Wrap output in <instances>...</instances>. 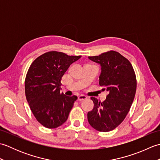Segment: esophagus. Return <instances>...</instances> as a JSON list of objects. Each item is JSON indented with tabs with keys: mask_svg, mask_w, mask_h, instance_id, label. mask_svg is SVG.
I'll return each mask as SVG.
<instances>
[{
	"mask_svg": "<svg viewBox=\"0 0 160 160\" xmlns=\"http://www.w3.org/2000/svg\"><path fill=\"white\" fill-rule=\"evenodd\" d=\"M87 98V97L86 96H84V95H80V96H78V100L79 101L84 100H86Z\"/></svg>",
	"mask_w": 160,
	"mask_h": 160,
	"instance_id": "esophagus-1",
	"label": "esophagus"
}]
</instances>
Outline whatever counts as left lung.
<instances>
[{
    "label": "left lung",
    "instance_id": "1",
    "mask_svg": "<svg viewBox=\"0 0 160 160\" xmlns=\"http://www.w3.org/2000/svg\"><path fill=\"white\" fill-rule=\"evenodd\" d=\"M89 58L100 64L99 84L108 94L102 102L91 98L94 106L88 112V122L98 131H111L123 122L130 110L136 92L135 73L129 60L115 51Z\"/></svg>",
    "mask_w": 160,
    "mask_h": 160
}]
</instances>
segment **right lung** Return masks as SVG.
I'll return each instance as SVG.
<instances>
[{
	"mask_svg": "<svg viewBox=\"0 0 160 160\" xmlns=\"http://www.w3.org/2000/svg\"><path fill=\"white\" fill-rule=\"evenodd\" d=\"M80 57L52 51L38 56L30 65L25 81V96L33 115L43 127L55 128L67 121L78 97L60 93L61 80Z\"/></svg>",
	"mask_w": 160,
	"mask_h": 160,
	"instance_id": "obj_1",
	"label": "right lung"
}]
</instances>
